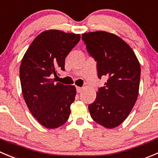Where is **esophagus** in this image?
Listing matches in <instances>:
<instances>
[{
  "instance_id": "obj_1",
  "label": "esophagus",
  "mask_w": 158,
  "mask_h": 158,
  "mask_svg": "<svg viewBox=\"0 0 158 158\" xmlns=\"http://www.w3.org/2000/svg\"><path fill=\"white\" fill-rule=\"evenodd\" d=\"M82 87H79V86H76V92H77V93H81V92H82Z\"/></svg>"
}]
</instances>
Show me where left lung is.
Segmentation results:
<instances>
[{
	"instance_id": "left-lung-1",
	"label": "left lung",
	"mask_w": 158,
	"mask_h": 158,
	"mask_svg": "<svg viewBox=\"0 0 158 158\" xmlns=\"http://www.w3.org/2000/svg\"><path fill=\"white\" fill-rule=\"evenodd\" d=\"M90 56L96 61L99 79L106 77L103 87L89 105L93 120L106 128L123 123L138 96L140 65L132 48L120 38L106 31L82 35Z\"/></svg>"
}]
</instances>
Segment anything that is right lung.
Instances as JSON below:
<instances>
[{"label":"right lung","mask_w":158,"mask_h":158,"mask_svg":"<svg viewBox=\"0 0 158 158\" xmlns=\"http://www.w3.org/2000/svg\"><path fill=\"white\" fill-rule=\"evenodd\" d=\"M80 40V35L59 30L42 32L21 60L20 80L24 101L42 126L54 129L69 117L76 95L75 85L56 82L52 76L65 71V59Z\"/></svg>","instance_id":"obj_1"}]
</instances>
